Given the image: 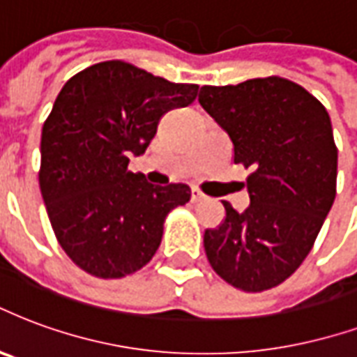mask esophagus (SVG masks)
Instances as JSON below:
<instances>
[{
	"mask_svg": "<svg viewBox=\"0 0 357 357\" xmlns=\"http://www.w3.org/2000/svg\"><path fill=\"white\" fill-rule=\"evenodd\" d=\"M204 199V195L199 191V189H192L191 191V200L192 202H200V200Z\"/></svg>",
	"mask_w": 357,
	"mask_h": 357,
	"instance_id": "1",
	"label": "esophagus"
}]
</instances>
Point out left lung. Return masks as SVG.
<instances>
[{"label":"left lung","instance_id":"left-lung-1","mask_svg":"<svg viewBox=\"0 0 357 357\" xmlns=\"http://www.w3.org/2000/svg\"><path fill=\"white\" fill-rule=\"evenodd\" d=\"M200 105L229 134L234 162L252 168L250 206L229 202L204 232L208 261L242 291L289 278L310 253L337 195V145L326 107L282 77L202 86Z\"/></svg>","mask_w":357,"mask_h":357}]
</instances>
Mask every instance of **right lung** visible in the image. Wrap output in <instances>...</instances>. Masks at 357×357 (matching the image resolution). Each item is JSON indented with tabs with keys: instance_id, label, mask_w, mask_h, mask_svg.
Instances as JSON below:
<instances>
[{
	"instance_id": "1",
	"label": "right lung",
	"mask_w": 357,
	"mask_h": 357,
	"mask_svg": "<svg viewBox=\"0 0 357 357\" xmlns=\"http://www.w3.org/2000/svg\"><path fill=\"white\" fill-rule=\"evenodd\" d=\"M199 84L170 83L121 60L100 62L62 86L41 132L39 187L52 231L73 263L98 278L147 265L166 215L191 199L185 183L153 185L128 170L160 117L185 107Z\"/></svg>"
}]
</instances>
